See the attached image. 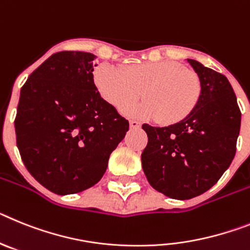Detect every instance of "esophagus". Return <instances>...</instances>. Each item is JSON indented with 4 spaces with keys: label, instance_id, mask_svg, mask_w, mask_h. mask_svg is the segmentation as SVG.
<instances>
[{
    "label": "esophagus",
    "instance_id": "34e87169",
    "mask_svg": "<svg viewBox=\"0 0 250 250\" xmlns=\"http://www.w3.org/2000/svg\"><path fill=\"white\" fill-rule=\"evenodd\" d=\"M129 127H131V129H138L141 127V123L137 121H129Z\"/></svg>",
    "mask_w": 250,
    "mask_h": 250
}]
</instances>
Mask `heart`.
<instances>
[{
    "label": "heart",
    "mask_w": 250,
    "mask_h": 250,
    "mask_svg": "<svg viewBox=\"0 0 250 250\" xmlns=\"http://www.w3.org/2000/svg\"><path fill=\"white\" fill-rule=\"evenodd\" d=\"M94 82L102 97L117 108L137 101L142 94L146 101L123 112L165 125L188 118L201 97L199 75L176 62H137L122 69L103 64L95 70Z\"/></svg>",
    "instance_id": "b5f03b06"
}]
</instances>
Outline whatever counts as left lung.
<instances>
[{
	"instance_id": "obj_1",
	"label": "left lung",
	"mask_w": 250,
	"mask_h": 250,
	"mask_svg": "<svg viewBox=\"0 0 250 250\" xmlns=\"http://www.w3.org/2000/svg\"><path fill=\"white\" fill-rule=\"evenodd\" d=\"M201 82V97L188 118L168 127L143 125L148 143L143 172L149 185L166 196L188 200L215 185L236 151L240 113L225 75L188 59Z\"/></svg>"
}]
</instances>
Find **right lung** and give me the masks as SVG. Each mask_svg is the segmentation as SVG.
Returning <instances> with one entry per match:
<instances>
[{
    "label": "right lung",
    "mask_w": 250,
    "mask_h": 250,
    "mask_svg": "<svg viewBox=\"0 0 250 250\" xmlns=\"http://www.w3.org/2000/svg\"><path fill=\"white\" fill-rule=\"evenodd\" d=\"M95 58L84 51L53 54L21 88L17 148L35 180L58 195L94 186L129 128L95 86Z\"/></svg>",
    "instance_id": "right-lung-1"
}]
</instances>
